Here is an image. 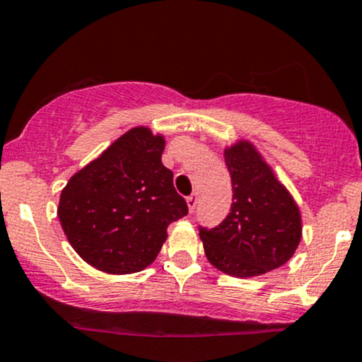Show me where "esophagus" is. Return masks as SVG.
Listing matches in <instances>:
<instances>
[{
	"instance_id": "34e87169",
	"label": "esophagus",
	"mask_w": 362,
	"mask_h": 362,
	"mask_svg": "<svg viewBox=\"0 0 362 362\" xmlns=\"http://www.w3.org/2000/svg\"><path fill=\"white\" fill-rule=\"evenodd\" d=\"M187 206H189V211L192 213L197 206V194H192V196L187 197Z\"/></svg>"
}]
</instances>
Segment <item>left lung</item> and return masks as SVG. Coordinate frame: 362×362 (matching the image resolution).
<instances>
[{
    "label": "left lung",
    "mask_w": 362,
    "mask_h": 362,
    "mask_svg": "<svg viewBox=\"0 0 362 362\" xmlns=\"http://www.w3.org/2000/svg\"><path fill=\"white\" fill-rule=\"evenodd\" d=\"M223 156L232 178V206L218 226H199L206 257L226 275H264L296 252L303 235L300 211L251 142L239 141Z\"/></svg>",
    "instance_id": "obj_1"
}]
</instances>
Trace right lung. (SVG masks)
Masks as SVG:
<instances>
[{
  "mask_svg": "<svg viewBox=\"0 0 362 362\" xmlns=\"http://www.w3.org/2000/svg\"><path fill=\"white\" fill-rule=\"evenodd\" d=\"M163 149V136L130 129L62 190L59 223L86 263L111 275L141 272L160 254L168 225L189 213Z\"/></svg>",
  "mask_w": 362,
  "mask_h": 362,
  "instance_id": "right-lung-1",
  "label": "right lung"
}]
</instances>
